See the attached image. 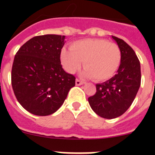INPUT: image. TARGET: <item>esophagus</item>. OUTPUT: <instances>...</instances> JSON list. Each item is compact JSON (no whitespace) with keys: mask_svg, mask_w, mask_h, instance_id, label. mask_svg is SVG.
I'll return each mask as SVG.
<instances>
[{"mask_svg":"<svg viewBox=\"0 0 155 155\" xmlns=\"http://www.w3.org/2000/svg\"><path fill=\"white\" fill-rule=\"evenodd\" d=\"M82 84H83L82 81H81L80 79H77V80H75V84H76V85H81Z\"/></svg>","mask_w":155,"mask_h":155,"instance_id":"obj_1","label":"esophagus"}]
</instances>
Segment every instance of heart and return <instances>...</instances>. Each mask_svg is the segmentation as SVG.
I'll use <instances>...</instances> for the list:
<instances>
[{
	"mask_svg": "<svg viewBox=\"0 0 155 155\" xmlns=\"http://www.w3.org/2000/svg\"><path fill=\"white\" fill-rule=\"evenodd\" d=\"M78 44H87V42H82ZM100 57L94 63L87 64L86 67L87 74L90 77H108L112 75L115 68V58L113 52L108 49L106 44L100 45Z\"/></svg>",
	"mask_w": 155,
	"mask_h": 155,
	"instance_id": "b5f03b06",
	"label": "heart"
}]
</instances>
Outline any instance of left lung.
<instances>
[{
    "instance_id": "left-lung-1",
    "label": "left lung",
    "mask_w": 155,
    "mask_h": 155,
    "mask_svg": "<svg viewBox=\"0 0 155 155\" xmlns=\"http://www.w3.org/2000/svg\"><path fill=\"white\" fill-rule=\"evenodd\" d=\"M65 36H36L16 53L11 84L16 98L28 112L48 116L58 110L75 84L74 75L61 65V50Z\"/></svg>"
}]
</instances>
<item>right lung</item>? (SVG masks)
<instances>
[{
  "instance_id": "right-lung-1",
  "label": "right lung",
  "mask_w": 155,
  "mask_h": 155,
  "mask_svg": "<svg viewBox=\"0 0 155 155\" xmlns=\"http://www.w3.org/2000/svg\"><path fill=\"white\" fill-rule=\"evenodd\" d=\"M121 54L117 74L97 84L96 94L88 97L92 110L107 119L120 117L130 108L141 85L140 62L134 50L117 37H113Z\"/></svg>"
}]
</instances>
